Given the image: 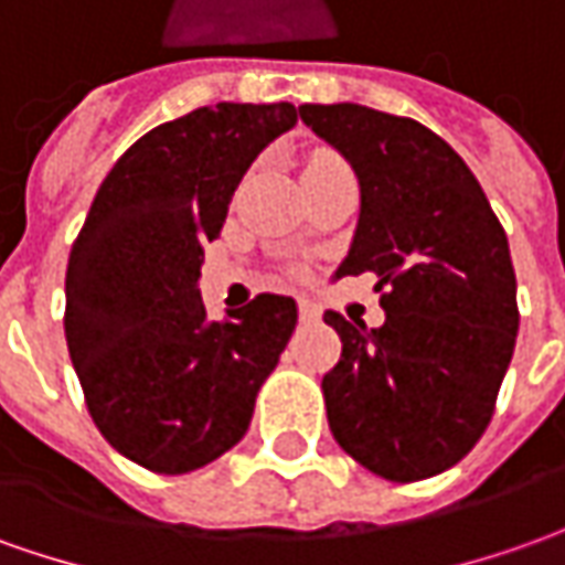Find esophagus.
<instances>
[{"label":"esophagus","instance_id":"1","mask_svg":"<svg viewBox=\"0 0 565 565\" xmlns=\"http://www.w3.org/2000/svg\"><path fill=\"white\" fill-rule=\"evenodd\" d=\"M318 306L315 302H309V299H299V321L302 324H312V321H318Z\"/></svg>","mask_w":565,"mask_h":565}]
</instances>
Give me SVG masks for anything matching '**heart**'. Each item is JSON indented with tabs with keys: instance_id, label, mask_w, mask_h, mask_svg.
Segmentation results:
<instances>
[{
	"instance_id": "obj_1",
	"label": "heart",
	"mask_w": 565,
	"mask_h": 565,
	"mask_svg": "<svg viewBox=\"0 0 565 565\" xmlns=\"http://www.w3.org/2000/svg\"><path fill=\"white\" fill-rule=\"evenodd\" d=\"M318 160H337V157H331V153H321V157H315L312 163H318Z\"/></svg>"
}]
</instances>
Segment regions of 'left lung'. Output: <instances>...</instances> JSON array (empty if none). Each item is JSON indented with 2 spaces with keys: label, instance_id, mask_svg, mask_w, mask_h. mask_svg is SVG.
<instances>
[{
  "label": "left lung",
  "instance_id": "8db88e82",
  "mask_svg": "<svg viewBox=\"0 0 565 565\" xmlns=\"http://www.w3.org/2000/svg\"><path fill=\"white\" fill-rule=\"evenodd\" d=\"M347 157L362 210L333 278L377 275L386 321L324 312L343 340L321 380L340 448L393 482L455 467L486 433L516 347L508 234L470 167L427 126L374 107L302 105Z\"/></svg>",
  "mask_w": 565,
  "mask_h": 565
}]
</instances>
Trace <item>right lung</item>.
Listing matches in <instances>:
<instances>
[{
  "instance_id": "add662e5",
  "label": "right lung",
  "mask_w": 565,
  "mask_h": 565,
  "mask_svg": "<svg viewBox=\"0 0 565 565\" xmlns=\"http://www.w3.org/2000/svg\"><path fill=\"white\" fill-rule=\"evenodd\" d=\"M297 117L290 102H218L160 122L107 172L73 244L71 362L95 427L153 473H191L244 439L297 328L278 294L210 321L198 287L234 188Z\"/></svg>"
}]
</instances>
